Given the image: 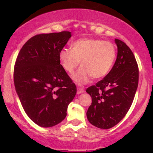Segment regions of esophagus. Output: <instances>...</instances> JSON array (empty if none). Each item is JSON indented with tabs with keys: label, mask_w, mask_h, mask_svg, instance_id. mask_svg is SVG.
Wrapping results in <instances>:
<instances>
[{
	"label": "esophagus",
	"mask_w": 153,
	"mask_h": 153,
	"mask_svg": "<svg viewBox=\"0 0 153 153\" xmlns=\"http://www.w3.org/2000/svg\"><path fill=\"white\" fill-rule=\"evenodd\" d=\"M85 92V91H84V89L83 88H77V94H78V95H79V94H81V93H84Z\"/></svg>",
	"instance_id": "34e87169"
}]
</instances>
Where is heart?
<instances>
[{
	"mask_svg": "<svg viewBox=\"0 0 153 153\" xmlns=\"http://www.w3.org/2000/svg\"><path fill=\"white\" fill-rule=\"evenodd\" d=\"M116 56L115 46L111 42L100 39L83 38L73 42L72 49L62 48L59 59L67 72H74L81 61L82 66L73 75L79 85L89 79H101L109 72Z\"/></svg>",
	"mask_w": 153,
	"mask_h": 153,
	"instance_id": "heart-1",
	"label": "heart"
}]
</instances>
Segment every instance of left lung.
<instances>
[{"label":"left lung","instance_id":"8db88e82","mask_svg":"<svg viewBox=\"0 0 153 153\" xmlns=\"http://www.w3.org/2000/svg\"><path fill=\"white\" fill-rule=\"evenodd\" d=\"M118 55L108 74L95 85L88 88L92 104L87 118L94 126L109 129L125 116L132 104L139 83V68L129 47L115 39Z\"/></svg>","mask_w":153,"mask_h":153}]
</instances>
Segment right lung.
I'll return each mask as SVG.
<instances>
[{
    "label": "right lung",
    "instance_id": "add662e5",
    "mask_svg": "<svg viewBox=\"0 0 153 153\" xmlns=\"http://www.w3.org/2000/svg\"><path fill=\"white\" fill-rule=\"evenodd\" d=\"M71 36L69 31L36 35L24 44L16 58V93L26 114L40 127H53L63 120L76 95V85L59 59L60 51Z\"/></svg>",
    "mask_w": 153,
    "mask_h": 153
}]
</instances>
